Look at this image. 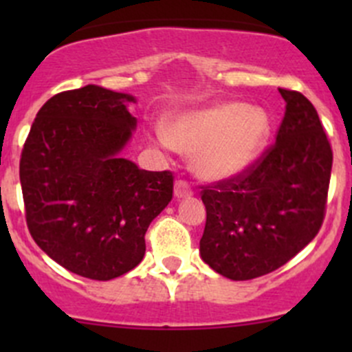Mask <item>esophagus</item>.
Returning a JSON list of instances; mask_svg holds the SVG:
<instances>
[{
    "instance_id": "obj_1",
    "label": "esophagus",
    "mask_w": 352,
    "mask_h": 352,
    "mask_svg": "<svg viewBox=\"0 0 352 352\" xmlns=\"http://www.w3.org/2000/svg\"><path fill=\"white\" fill-rule=\"evenodd\" d=\"M192 194H194V190L187 180H184V179L177 180L175 182V196L177 197H189V196H192Z\"/></svg>"
}]
</instances>
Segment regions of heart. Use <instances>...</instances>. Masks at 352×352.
<instances>
[{
    "mask_svg": "<svg viewBox=\"0 0 352 352\" xmlns=\"http://www.w3.org/2000/svg\"><path fill=\"white\" fill-rule=\"evenodd\" d=\"M267 134L269 117L262 109L219 104L177 119L168 129V141L177 150L194 153L202 177L219 180L250 166Z\"/></svg>",
    "mask_w": 352,
    "mask_h": 352,
    "instance_id": "1",
    "label": "heart"
}]
</instances>
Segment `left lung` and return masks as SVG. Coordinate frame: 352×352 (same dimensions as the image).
Returning <instances> with one entry per match:
<instances>
[{
    "mask_svg": "<svg viewBox=\"0 0 352 352\" xmlns=\"http://www.w3.org/2000/svg\"><path fill=\"white\" fill-rule=\"evenodd\" d=\"M285 119L272 143L236 175L202 186L201 257L233 281L261 278L303 250L327 208L332 148L311 102L279 88Z\"/></svg>",
    "mask_w": 352,
    "mask_h": 352,
    "instance_id": "left-lung-1",
    "label": "left lung"
}]
</instances>
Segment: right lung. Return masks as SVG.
Segmentation results:
<instances>
[{
	"instance_id": "obj_1",
	"label": "right lung",
	"mask_w": 352,
	"mask_h": 352,
	"mask_svg": "<svg viewBox=\"0 0 352 352\" xmlns=\"http://www.w3.org/2000/svg\"><path fill=\"white\" fill-rule=\"evenodd\" d=\"M126 94L87 85L49 98L20 158L25 219L35 243L83 278L109 281L143 261L144 235L173 196V173L117 153L136 117Z\"/></svg>"
}]
</instances>
